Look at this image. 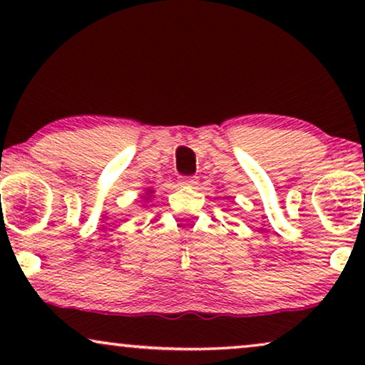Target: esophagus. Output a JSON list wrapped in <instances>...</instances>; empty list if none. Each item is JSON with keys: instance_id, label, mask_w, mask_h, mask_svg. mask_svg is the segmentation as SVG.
I'll return each mask as SVG.
<instances>
[{"instance_id": "esophagus-1", "label": "esophagus", "mask_w": 365, "mask_h": 365, "mask_svg": "<svg viewBox=\"0 0 365 365\" xmlns=\"http://www.w3.org/2000/svg\"><path fill=\"white\" fill-rule=\"evenodd\" d=\"M181 184L182 187H194L197 184V178L196 176H189V178H182L181 179Z\"/></svg>"}]
</instances>
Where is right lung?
I'll return each mask as SVG.
<instances>
[{"label": "right lung", "mask_w": 365, "mask_h": 365, "mask_svg": "<svg viewBox=\"0 0 365 365\" xmlns=\"http://www.w3.org/2000/svg\"><path fill=\"white\" fill-rule=\"evenodd\" d=\"M153 194H154V191H153V189L151 187H148L146 189V194H144V201H149V199H151L153 197Z\"/></svg>", "instance_id": "obj_1"}]
</instances>
